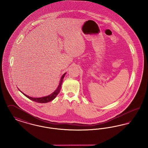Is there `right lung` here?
<instances>
[{
  "label": "right lung",
  "instance_id": "1",
  "mask_svg": "<svg viewBox=\"0 0 148 148\" xmlns=\"http://www.w3.org/2000/svg\"><path fill=\"white\" fill-rule=\"evenodd\" d=\"M65 74H66V73H65L63 75H62V77H61V79H60V82H59V84L58 85V86L56 90L54 92H52L51 94L48 95V96L43 97H41V98H33V97H29L28 95L25 94L24 92H21L20 90H20V92H21L23 93V94H24L26 97H27L28 98L30 99V100H33V101H34L37 102V103H48V102H49L50 101H51V100H53V99H54L56 98V97L57 96V95L59 93L60 90V89H61V87H62V83H63L64 77V76L65 75Z\"/></svg>",
  "mask_w": 148,
  "mask_h": 148
}]
</instances>
